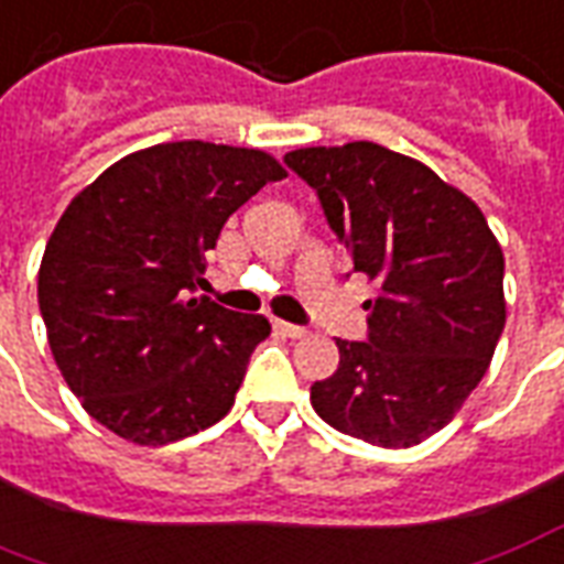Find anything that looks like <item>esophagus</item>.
<instances>
[{"label": "esophagus", "mask_w": 564, "mask_h": 564, "mask_svg": "<svg viewBox=\"0 0 564 564\" xmlns=\"http://www.w3.org/2000/svg\"><path fill=\"white\" fill-rule=\"evenodd\" d=\"M274 330L278 334H283V337H290V339H301V337H307V328H301V325H292V322H274Z\"/></svg>", "instance_id": "1"}]
</instances>
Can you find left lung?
Instances as JSON below:
<instances>
[{
    "instance_id": "left-lung-1",
    "label": "left lung",
    "mask_w": 564,
    "mask_h": 564,
    "mask_svg": "<svg viewBox=\"0 0 564 564\" xmlns=\"http://www.w3.org/2000/svg\"><path fill=\"white\" fill-rule=\"evenodd\" d=\"M283 162L319 195L355 272L378 283L367 343L311 387L337 432L402 449L441 432L488 372L506 325L502 248L479 206L411 156L351 141Z\"/></svg>"
}]
</instances>
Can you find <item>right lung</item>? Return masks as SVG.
<instances>
[{
    "label": "right lung",
    "instance_id": "right-lung-1",
    "mask_svg": "<svg viewBox=\"0 0 564 564\" xmlns=\"http://www.w3.org/2000/svg\"><path fill=\"white\" fill-rule=\"evenodd\" d=\"M283 177L263 150L167 141L106 167L64 209L37 304L64 381L109 432L162 446L234 408L272 325L195 292L227 218Z\"/></svg>",
    "mask_w": 564,
    "mask_h": 564
}]
</instances>
